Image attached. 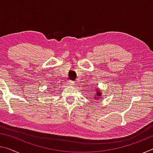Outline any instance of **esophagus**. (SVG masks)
Masks as SVG:
<instances>
[{"instance_id":"34e87169","label":"esophagus","mask_w":153,"mask_h":153,"mask_svg":"<svg viewBox=\"0 0 153 153\" xmlns=\"http://www.w3.org/2000/svg\"><path fill=\"white\" fill-rule=\"evenodd\" d=\"M74 84V83L73 82L70 81V80H69V81L67 82V84L69 85V86H71V85H73Z\"/></svg>"}]
</instances>
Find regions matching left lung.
I'll list each match as a JSON object with an SVG mask.
<instances>
[{"mask_svg":"<svg viewBox=\"0 0 153 153\" xmlns=\"http://www.w3.org/2000/svg\"><path fill=\"white\" fill-rule=\"evenodd\" d=\"M92 88V86H91ZM94 92H95V94H94V99L96 100H98V99H100V98H101V96H102V92L100 91V90L98 88H96L95 89H94Z\"/></svg>","mask_w":153,"mask_h":153,"instance_id":"8db88e82","label":"left lung"}]
</instances>
